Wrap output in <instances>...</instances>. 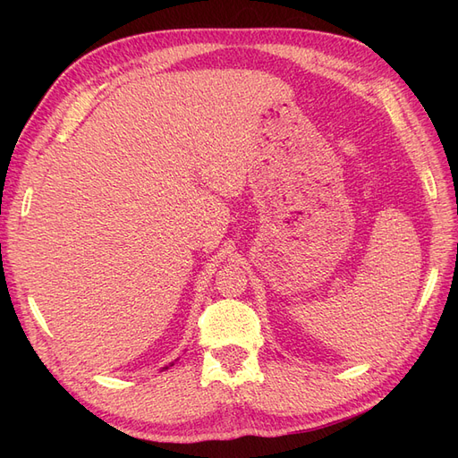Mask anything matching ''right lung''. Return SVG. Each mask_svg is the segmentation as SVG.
Returning <instances> with one entry per match:
<instances>
[{
    "label": "right lung",
    "mask_w": 458,
    "mask_h": 458,
    "mask_svg": "<svg viewBox=\"0 0 458 458\" xmlns=\"http://www.w3.org/2000/svg\"><path fill=\"white\" fill-rule=\"evenodd\" d=\"M174 363H170V365H165V367H162V370H165V369H170Z\"/></svg>",
    "instance_id": "right-lung-1"
}]
</instances>
